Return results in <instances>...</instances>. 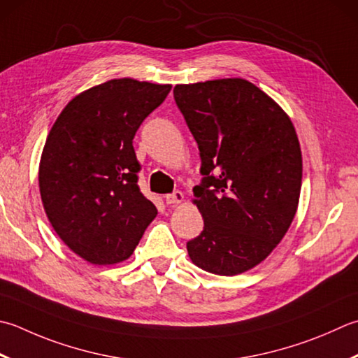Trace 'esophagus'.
Masks as SVG:
<instances>
[{
	"label": "esophagus",
	"mask_w": 358,
	"mask_h": 358,
	"mask_svg": "<svg viewBox=\"0 0 358 358\" xmlns=\"http://www.w3.org/2000/svg\"><path fill=\"white\" fill-rule=\"evenodd\" d=\"M164 200H166L167 205H177V203H181V201L185 200V195H183V192H180V191H175L173 194L166 195Z\"/></svg>",
	"instance_id": "esophagus-1"
}]
</instances>
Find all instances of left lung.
<instances>
[{
  "mask_svg": "<svg viewBox=\"0 0 358 358\" xmlns=\"http://www.w3.org/2000/svg\"><path fill=\"white\" fill-rule=\"evenodd\" d=\"M173 97L201 159L194 203L205 227L186 243L189 257L214 275H239L271 253L296 214L303 158L295 127L245 79L177 85Z\"/></svg>",
  "mask_w": 358,
  "mask_h": 358,
  "instance_id": "obj_1",
  "label": "left lung"
}]
</instances>
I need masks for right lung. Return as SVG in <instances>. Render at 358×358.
<instances>
[{"instance_id":"1","label":"right lung","mask_w":358,"mask_h":358,"mask_svg":"<svg viewBox=\"0 0 358 358\" xmlns=\"http://www.w3.org/2000/svg\"><path fill=\"white\" fill-rule=\"evenodd\" d=\"M171 85L113 79L69 101L46 138L40 195L60 239L85 261L130 257L157 208L138 186L133 138Z\"/></svg>"}]
</instances>
